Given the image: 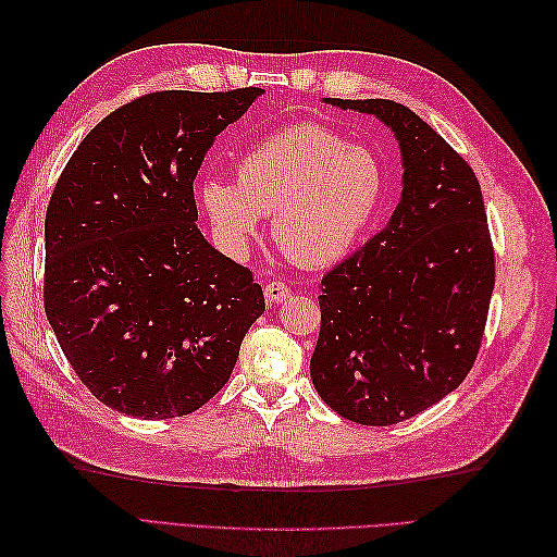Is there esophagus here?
I'll use <instances>...</instances> for the list:
<instances>
[{
  "instance_id": "obj_1",
  "label": "esophagus",
  "mask_w": 557,
  "mask_h": 557,
  "mask_svg": "<svg viewBox=\"0 0 557 557\" xmlns=\"http://www.w3.org/2000/svg\"><path fill=\"white\" fill-rule=\"evenodd\" d=\"M264 297H267V305H281L290 297V288L281 281H272L264 285Z\"/></svg>"
}]
</instances>
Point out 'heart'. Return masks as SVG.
I'll return each mask as SVG.
<instances>
[{
	"mask_svg": "<svg viewBox=\"0 0 557 557\" xmlns=\"http://www.w3.org/2000/svg\"><path fill=\"white\" fill-rule=\"evenodd\" d=\"M385 166L374 150L301 123L252 146L237 164V183L207 178L201 209L221 246L242 256L260 215L295 264L323 269L350 256L381 213Z\"/></svg>",
	"mask_w": 557,
	"mask_h": 557,
	"instance_id": "b5f03b06",
	"label": "heart"
}]
</instances>
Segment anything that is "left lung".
<instances>
[{"instance_id":"obj_1","label":"left lung","mask_w":557,"mask_h":557,"mask_svg":"<svg viewBox=\"0 0 557 557\" xmlns=\"http://www.w3.org/2000/svg\"><path fill=\"white\" fill-rule=\"evenodd\" d=\"M323 102L391 127L404 174L387 225L320 283L311 379L342 418L395 425L453 393L476 360L495 288L481 185L411 109Z\"/></svg>"}]
</instances>
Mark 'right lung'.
<instances>
[{
  "instance_id": "obj_1",
  "label": "right lung",
  "mask_w": 557,
  "mask_h": 557,
  "mask_svg": "<svg viewBox=\"0 0 557 557\" xmlns=\"http://www.w3.org/2000/svg\"><path fill=\"white\" fill-rule=\"evenodd\" d=\"M262 88L164 90L81 141L46 211L44 307L78 379L141 420L197 411L227 383L264 295L197 230L193 183Z\"/></svg>"
}]
</instances>
